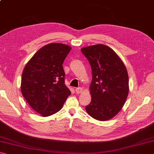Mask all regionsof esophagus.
Here are the masks:
<instances>
[{
	"label": "esophagus",
	"mask_w": 154,
	"mask_h": 154,
	"mask_svg": "<svg viewBox=\"0 0 154 154\" xmlns=\"http://www.w3.org/2000/svg\"><path fill=\"white\" fill-rule=\"evenodd\" d=\"M75 92H76L77 94H80L83 92V89L82 88H77L75 89Z\"/></svg>",
	"instance_id": "esophagus-1"
}]
</instances>
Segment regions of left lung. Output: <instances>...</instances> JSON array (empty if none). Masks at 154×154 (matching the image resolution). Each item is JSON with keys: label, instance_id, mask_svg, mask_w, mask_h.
<instances>
[{"label": "left lung", "instance_id": "1", "mask_svg": "<svg viewBox=\"0 0 154 154\" xmlns=\"http://www.w3.org/2000/svg\"><path fill=\"white\" fill-rule=\"evenodd\" d=\"M81 51L89 61L92 72V100L85 111L97 120H109L120 111L128 95L126 66L113 49L103 44L85 47Z\"/></svg>", "mask_w": 154, "mask_h": 154}]
</instances>
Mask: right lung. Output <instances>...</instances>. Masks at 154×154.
I'll return each mask as SVG.
<instances>
[{
  "instance_id": "add662e5",
  "label": "right lung",
  "mask_w": 154,
  "mask_h": 154,
  "mask_svg": "<svg viewBox=\"0 0 154 154\" xmlns=\"http://www.w3.org/2000/svg\"><path fill=\"white\" fill-rule=\"evenodd\" d=\"M71 49V47L62 43H49L34 54L22 72V95L31 108L43 117L58 112L71 95L64 83L62 67Z\"/></svg>"
}]
</instances>
